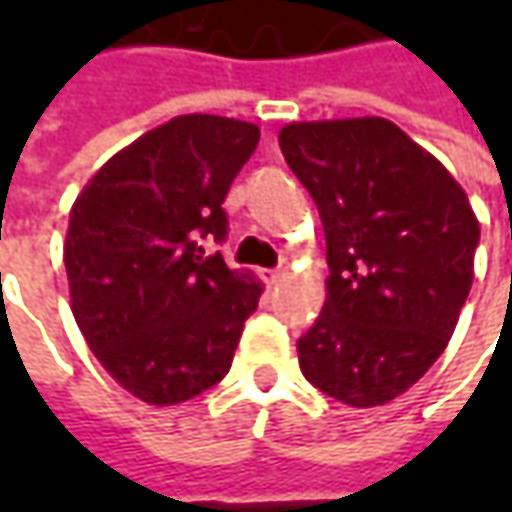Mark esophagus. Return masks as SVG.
Instances as JSON below:
<instances>
[{"label": "esophagus", "instance_id": "obj_1", "mask_svg": "<svg viewBox=\"0 0 512 512\" xmlns=\"http://www.w3.org/2000/svg\"><path fill=\"white\" fill-rule=\"evenodd\" d=\"M287 279V267H276V270H267V285H282Z\"/></svg>", "mask_w": 512, "mask_h": 512}]
</instances>
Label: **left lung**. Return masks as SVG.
Here are the masks:
<instances>
[{"label":"left lung","mask_w":512,"mask_h":512,"mask_svg":"<svg viewBox=\"0 0 512 512\" xmlns=\"http://www.w3.org/2000/svg\"><path fill=\"white\" fill-rule=\"evenodd\" d=\"M279 145L319 207L330 267L299 367L336 402H393L456 330L479 219L450 170L382 116L290 122Z\"/></svg>","instance_id":"1"}]
</instances>
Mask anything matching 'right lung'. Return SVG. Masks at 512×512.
<instances>
[{
  "mask_svg": "<svg viewBox=\"0 0 512 512\" xmlns=\"http://www.w3.org/2000/svg\"><path fill=\"white\" fill-rule=\"evenodd\" d=\"M259 145L253 122L185 113L113 153L70 207V310L130 396L170 407L222 382L265 285L205 256L222 205Z\"/></svg>",
  "mask_w": 512,
  "mask_h": 512,
  "instance_id": "add662e5",
  "label": "right lung"
}]
</instances>
